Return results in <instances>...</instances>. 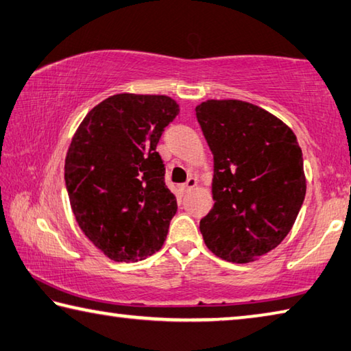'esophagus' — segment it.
Returning <instances> with one entry per match:
<instances>
[{"mask_svg": "<svg viewBox=\"0 0 351 351\" xmlns=\"http://www.w3.org/2000/svg\"><path fill=\"white\" fill-rule=\"evenodd\" d=\"M193 187H196V180H195V178H189L187 182L182 186L184 190H190V189H193Z\"/></svg>", "mask_w": 351, "mask_h": 351, "instance_id": "obj_1", "label": "esophagus"}]
</instances>
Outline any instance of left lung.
<instances>
[{
  "label": "left lung",
  "instance_id": "left-lung-1",
  "mask_svg": "<svg viewBox=\"0 0 351 351\" xmlns=\"http://www.w3.org/2000/svg\"><path fill=\"white\" fill-rule=\"evenodd\" d=\"M196 118L213 154V208L199 222L206 245L250 263L291 230L305 197L302 150L281 119L238 99H208Z\"/></svg>",
  "mask_w": 351,
  "mask_h": 351
}]
</instances>
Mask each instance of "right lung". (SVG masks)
Masks as SVG:
<instances>
[{
  "instance_id": "1",
  "label": "right lung",
  "mask_w": 351,
  "mask_h": 351,
  "mask_svg": "<svg viewBox=\"0 0 351 351\" xmlns=\"http://www.w3.org/2000/svg\"><path fill=\"white\" fill-rule=\"evenodd\" d=\"M180 113L164 95L119 93L86 114L67 150L64 180L81 230L117 263L162 247L178 204L156 152Z\"/></svg>"
}]
</instances>
